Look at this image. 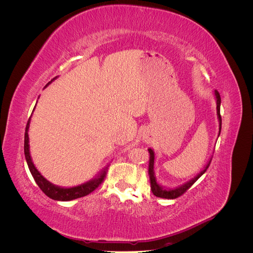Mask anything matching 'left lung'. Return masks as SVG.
<instances>
[{"label": "left lung", "instance_id": "1", "mask_svg": "<svg viewBox=\"0 0 253 253\" xmlns=\"http://www.w3.org/2000/svg\"><path fill=\"white\" fill-rule=\"evenodd\" d=\"M215 96H216V109H217V116H218V120H219V133H220V128H221V116H220V96L219 93L215 89ZM219 135V134H218ZM149 153H150V163H149V175H150V180H151V190L153 194L157 197L160 198H168V200H174V198H177L181 195L185 194L187 191L192 187L193 183L201 177V176L207 171L208 169L210 163H208V165L206 166L205 170L202 171L200 174H198L195 178H193L191 181L185 183V185H182L179 188H176L174 190H166L163 189L162 187L158 186V183L156 181V178L154 176V152H153L152 149H149Z\"/></svg>", "mask_w": 253, "mask_h": 253}]
</instances>
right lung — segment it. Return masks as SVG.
<instances>
[{
	"instance_id": "1",
	"label": "right lung",
	"mask_w": 253,
	"mask_h": 253,
	"mask_svg": "<svg viewBox=\"0 0 253 253\" xmlns=\"http://www.w3.org/2000/svg\"><path fill=\"white\" fill-rule=\"evenodd\" d=\"M50 82H48L46 84V86L48 85ZM29 121L30 118L27 121V125H26V128H25V136H24V153H25V158H26V162L29 168V171L32 173L34 179L36 180L37 185L39 186V188L43 191L45 195H47L51 200H55V201H73L76 200V198H80L83 196H86L89 193L93 192L95 191L99 186L101 185L104 180L105 177V171L101 174L100 177L98 179L95 180H90L86 183H84V185L78 186V187H74V188H60V187H56L53 186L52 183H50L48 180L45 179L43 176L39 173L36 169V167L34 166L33 162H32V158H30V154H29V145H28V127H29Z\"/></svg>"
}]
</instances>
